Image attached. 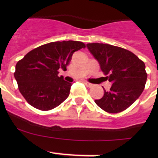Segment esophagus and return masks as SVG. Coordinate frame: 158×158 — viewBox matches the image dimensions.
<instances>
[{
	"label": "esophagus",
	"instance_id": "esophagus-1",
	"mask_svg": "<svg viewBox=\"0 0 158 158\" xmlns=\"http://www.w3.org/2000/svg\"><path fill=\"white\" fill-rule=\"evenodd\" d=\"M84 84H85V85L86 86H87V87H93V84H91V83H89V82H88V81H84Z\"/></svg>",
	"mask_w": 158,
	"mask_h": 158
}]
</instances>
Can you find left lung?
<instances>
[{
  "label": "left lung",
  "mask_w": 158,
  "mask_h": 158,
  "mask_svg": "<svg viewBox=\"0 0 158 158\" xmlns=\"http://www.w3.org/2000/svg\"><path fill=\"white\" fill-rule=\"evenodd\" d=\"M87 48L112 85L108 91L104 89L103 97L95 103L109 113L126 110L144 90L147 79L145 63L132 52L115 46L88 43Z\"/></svg>",
  "instance_id": "left-lung-1"
}]
</instances>
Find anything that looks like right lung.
<instances>
[{
  "instance_id": "obj_1",
  "label": "right lung",
  "mask_w": 158,
  "mask_h": 158,
  "mask_svg": "<svg viewBox=\"0 0 158 158\" xmlns=\"http://www.w3.org/2000/svg\"><path fill=\"white\" fill-rule=\"evenodd\" d=\"M85 47L82 42H52L32 50L19 60L14 77L30 105L48 111L69 96L72 84L58 77V70H66L73 54Z\"/></svg>"
}]
</instances>
